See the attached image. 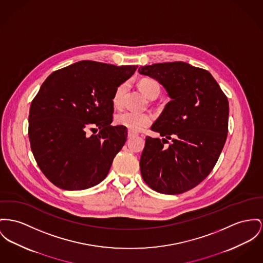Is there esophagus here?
Here are the masks:
<instances>
[{"instance_id":"obj_1","label":"esophagus","mask_w":263,"mask_h":263,"mask_svg":"<svg viewBox=\"0 0 263 263\" xmlns=\"http://www.w3.org/2000/svg\"><path fill=\"white\" fill-rule=\"evenodd\" d=\"M135 136H137V134H135V133H133V132H130V130H128V133H127V137H128V139L134 138Z\"/></svg>"}]
</instances>
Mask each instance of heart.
Segmentation results:
<instances>
[{"mask_svg": "<svg viewBox=\"0 0 263 263\" xmlns=\"http://www.w3.org/2000/svg\"><path fill=\"white\" fill-rule=\"evenodd\" d=\"M140 88L145 97L149 100H156L160 91L159 84L153 79H142L140 82ZM127 83H123L116 89L112 97V105L116 108H121L123 106L124 96L127 91ZM115 121L117 124L126 127L128 130L138 133L143 130L153 123V117L149 114L123 111L116 117Z\"/></svg>", "mask_w": 263, "mask_h": 263, "instance_id": "obj_1", "label": "heart"}]
</instances>
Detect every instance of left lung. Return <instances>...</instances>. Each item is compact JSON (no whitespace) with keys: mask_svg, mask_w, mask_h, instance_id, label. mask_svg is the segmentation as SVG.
<instances>
[{"mask_svg":"<svg viewBox=\"0 0 263 263\" xmlns=\"http://www.w3.org/2000/svg\"><path fill=\"white\" fill-rule=\"evenodd\" d=\"M139 72L158 81L172 99L151 127L163 139L145 138L140 174L158 193H185L210 175L224 146L228 98L210 71L184 62L140 67ZM167 139L173 142L164 147Z\"/></svg>","mask_w":263,"mask_h":263,"instance_id":"1","label":"left lung"}]
</instances>
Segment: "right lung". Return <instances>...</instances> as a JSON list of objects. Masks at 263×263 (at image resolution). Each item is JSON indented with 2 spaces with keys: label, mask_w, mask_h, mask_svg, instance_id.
<instances>
[{
  "label": "right lung",
  "mask_w": 263,
  "mask_h": 263,
  "mask_svg": "<svg viewBox=\"0 0 263 263\" xmlns=\"http://www.w3.org/2000/svg\"><path fill=\"white\" fill-rule=\"evenodd\" d=\"M138 66L81 61L52 72L33 100L29 139L47 178L66 191L99 184L122 149L127 129L112 126V97ZM90 129L99 131L88 135Z\"/></svg>",
  "instance_id": "add662e5"
}]
</instances>
